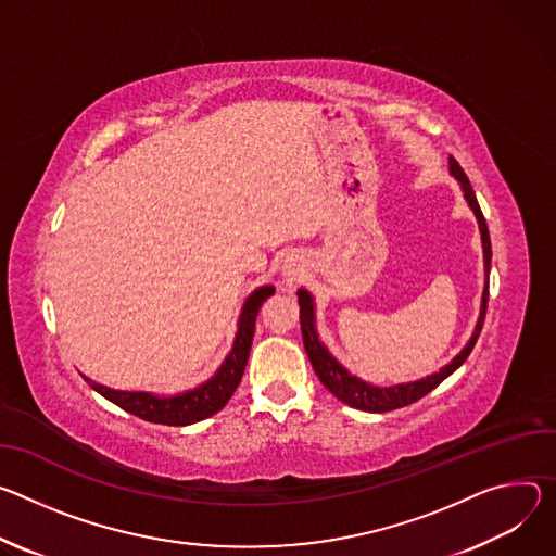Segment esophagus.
<instances>
[{
	"instance_id": "1",
	"label": "esophagus",
	"mask_w": 556,
	"mask_h": 556,
	"mask_svg": "<svg viewBox=\"0 0 556 556\" xmlns=\"http://www.w3.org/2000/svg\"><path fill=\"white\" fill-rule=\"evenodd\" d=\"M287 276H289V278H287V282H293V280H295V276H293V271H287Z\"/></svg>"
}]
</instances>
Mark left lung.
Returning a JSON list of instances; mask_svg holds the SVG:
<instances>
[{"label": "left lung", "mask_w": 556, "mask_h": 556, "mask_svg": "<svg viewBox=\"0 0 556 556\" xmlns=\"http://www.w3.org/2000/svg\"><path fill=\"white\" fill-rule=\"evenodd\" d=\"M451 172L453 176L459 180L464 197L470 205V210L477 216L479 229H481V242H483V265H485V289L481 295V312H479V320L475 327V333L470 338V342L464 346V351L451 362L446 364L440 374L428 376L426 380H417V382H408V384H395V387H371L362 380H357L355 376H351L346 368L325 349V344L318 340L316 327H314V300L312 293L300 289L298 291V304H300V331H302V342H304V351L312 359V366L316 376L320 378V382L327 387V391H331L340 402L359 408V410H368V413H387V410H395L402 406H408L417 400H421L424 395H428L435 387H440L451 374H455L457 368L466 362V357L470 355L481 327H483V318H485V309H488V271H490V258H492V250H490V236H488V225L485 218L479 210L477 197L472 192V185L468 180V176L464 174V169L459 167V163L451 156Z\"/></svg>", "instance_id": "obj_1"}]
</instances>
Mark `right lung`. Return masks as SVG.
I'll return each instance as SVG.
<instances>
[{
    "label": "right lung",
    "instance_id": "1",
    "mask_svg": "<svg viewBox=\"0 0 556 556\" xmlns=\"http://www.w3.org/2000/svg\"><path fill=\"white\" fill-rule=\"evenodd\" d=\"M274 291H276L274 287H261L250 298H247L240 320H238V333L233 340V349L229 351L227 359L218 368V374L210 382L201 384L194 391L174 395V397H156L152 393L114 391V389L101 387L88 378H84V380L97 393H101L105 400L114 402L123 410H128L146 421L165 424V426H188V424L207 419L214 413H218L229 402L233 391L238 389L242 374H244L247 357H250L258 309Z\"/></svg>",
    "mask_w": 556,
    "mask_h": 556
}]
</instances>
